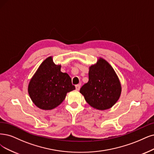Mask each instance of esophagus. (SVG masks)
Listing matches in <instances>:
<instances>
[{"label": "esophagus", "instance_id": "34e87169", "mask_svg": "<svg viewBox=\"0 0 154 154\" xmlns=\"http://www.w3.org/2000/svg\"><path fill=\"white\" fill-rule=\"evenodd\" d=\"M80 88H81V84H77V85H75V88H76L77 91H79V89H80Z\"/></svg>", "mask_w": 154, "mask_h": 154}]
</instances>
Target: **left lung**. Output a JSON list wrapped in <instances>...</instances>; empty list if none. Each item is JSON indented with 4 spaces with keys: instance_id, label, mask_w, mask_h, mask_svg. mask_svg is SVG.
<instances>
[{
    "instance_id": "8db88e82",
    "label": "left lung",
    "mask_w": 154,
    "mask_h": 154,
    "mask_svg": "<svg viewBox=\"0 0 154 154\" xmlns=\"http://www.w3.org/2000/svg\"><path fill=\"white\" fill-rule=\"evenodd\" d=\"M87 103L96 109H109L117 101L121 93V86L111 65L100 58L91 66L89 81L80 89Z\"/></svg>"
}]
</instances>
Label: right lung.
Masks as SVG:
<instances>
[{"mask_svg":"<svg viewBox=\"0 0 154 154\" xmlns=\"http://www.w3.org/2000/svg\"><path fill=\"white\" fill-rule=\"evenodd\" d=\"M75 89L66 73L61 72V65H55L52 57L39 66L28 85L30 98L39 109L51 110L60 105L66 93Z\"/></svg>","mask_w":154,"mask_h":154,"instance_id":"add662e5","label":"right lung"}]
</instances>
